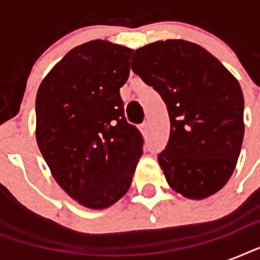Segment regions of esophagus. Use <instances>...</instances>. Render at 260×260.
I'll list each match as a JSON object with an SVG mask.
<instances>
[{"label": "esophagus", "instance_id": "34e87169", "mask_svg": "<svg viewBox=\"0 0 260 260\" xmlns=\"http://www.w3.org/2000/svg\"><path fill=\"white\" fill-rule=\"evenodd\" d=\"M148 131H150V122L144 121L142 124V132L143 134H148Z\"/></svg>", "mask_w": 260, "mask_h": 260}]
</instances>
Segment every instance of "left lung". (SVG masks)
<instances>
[{"label": "left lung", "mask_w": 260, "mask_h": 260, "mask_svg": "<svg viewBox=\"0 0 260 260\" xmlns=\"http://www.w3.org/2000/svg\"><path fill=\"white\" fill-rule=\"evenodd\" d=\"M134 56L132 71L167 105L170 138L158 160L169 185L191 200L217 193L234 173L244 136L239 82L186 40L152 43Z\"/></svg>", "instance_id": "1"}]
</instances>
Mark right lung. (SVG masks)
Listing matches in <instances>:
<instances>
[{
  "label": "right lung",
  "mask_w": 260,
  "mask_h": 260,
  "mask_svg": "<svg viewBox=\"0 0 260 260\" xmlns=\"http://www.w3.org/2000/svg\"><path fill=\"white\" fill-rule=\"evenodd\" d=\"M134 50L106 40L73 48L36 95V140L55 181L90 209L128 191L143 154L140 131L125 120L120 87Z\"/></svg>",
  "instance_id": "1"
}]
</instances>
